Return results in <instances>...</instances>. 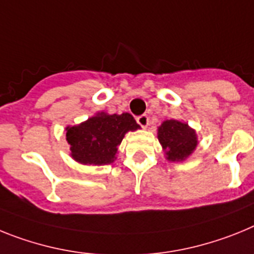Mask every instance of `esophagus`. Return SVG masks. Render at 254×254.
I'll return each mask as SVG.
<instances>
[{"label": "esophagus", "instance_id": "esophagus-1", "mask_svg": "<svg viewBox=\"0 0 254 254\" xmlns=\"http://www.w3.org/2000/svg\"><path fill=\"white\" fill-rule=\"evenodd\" d=\"M136 123H138V124H139L143 129H145V127H148V124H149L148 116H147V115H140V116H138V118H136Z\"/></svg>", "mask_w": 254, "mask_h": 254}]
</instances>
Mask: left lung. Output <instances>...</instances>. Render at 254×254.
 Segmentation results:
<instances>
[{"mask_svg":"<svg viewBox=\"0 0 254 254\" xmlns=\"http://www.w3.org/2000/svg\"><path fill=\"white\" fill-rule=\"evenodd\" d=\"M157 136L169 161H184L198 144L195 130L178 120H166L158 127Z\"/></svg>","mask_w":254,"mask_h":254,"instance_id":"1","label":"left lung"}]
</instances>
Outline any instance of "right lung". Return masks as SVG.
Here are the masks:
<instances>
[{"instance_id":"obj_1","label":"right lung","mask_w":254,"mask_h":254,"mask_svg":"<svg viewBox=\"0 0 254 254\" xmlns=\"http://www.w3.org/2000/svg\"><path fill=\"white\" fill-rule=\"evenodd\" d=\"M139 127L127 112L121 115L98 112L81 124L66 127L70 156L83 165L112 164L125 134Z\"/></svg>"}]
</instances>
